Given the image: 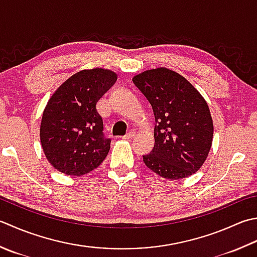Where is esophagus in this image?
<instances>
[{"label":"esophagus","instance_id":"esophagus-1","mask_svg":"<svg viewBox=\"0 0 257 257\" xmlns=\"http://www.w3.org/2000/svg\"><path fill=\"white\" fill-rule=\"evenodd\" d=\"M135 137V133L134 132H129L128 134H125L123 137H122V139H132V138H134Z\"/></svg>","mask_w":257,"mask_h":257}]
</instances>
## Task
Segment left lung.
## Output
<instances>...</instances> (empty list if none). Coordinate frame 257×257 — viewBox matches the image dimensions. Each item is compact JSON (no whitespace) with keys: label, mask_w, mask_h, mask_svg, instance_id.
Here are the masks:
<instances>
[{"label":"left lung","mask_w":257,"mask_h":257,"mask_svg":"<svg viewBox=\"0 0 257 257\" xmlns=\"http://www.w3.org/2000/svg\"><path fill=\"white\" fill-rule=\"evenodd\" d=\"M155 115V146L144 155L147 167L166 179L186 178L202 167L213 142L208 104L177 72L158 68L133 79Z\"/></svg>","instance_id":"1"}]
</instances>
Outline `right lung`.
I'll return each mask as SVG.
<instances>
[{
	"mask_svg": "<svg viewBox=\"0 0 257 257\" xmlns=\"http://www.w3.org/2000/svg\"><path fill=\"white\" fill-rule=\"evenodd\" d=\"M117 80L104 69L82 70L57 89L45 107L40 139L45 157L65 175L81 176L107 157L111 139L95 108L98 100Z\"/></svg>",
	"mask_w": 257,
	"mask_h": 257,
	"instance_id": "right-lung-1",
	"label": "right lung"
}]
</instances>
